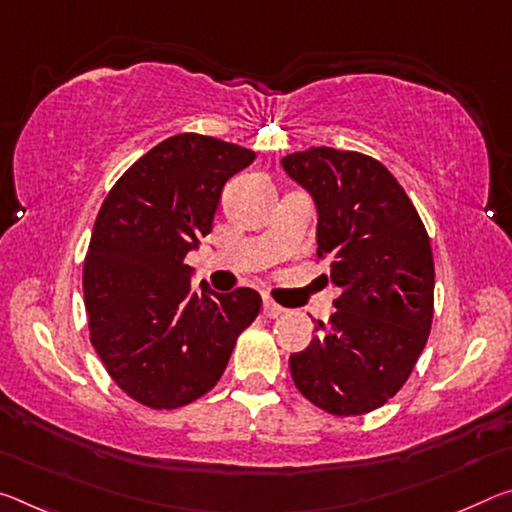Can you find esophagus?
<instances>
[{"mask_svg":"<svg viewBox=\"0 0 512 512\" xmlns=\"http://www.w3.org/2000/svg\"><path fill=\"white\" fill-rule=\"evenodd\" d=\"M262 312H264V316H269V319H278V316L285 312V307L278 305V303H273V300H264Z\"/></svg>","mask_w":512,"mask_h":512,"instance_id":"esophagus-1","label":"esophagus"}]
</instances>
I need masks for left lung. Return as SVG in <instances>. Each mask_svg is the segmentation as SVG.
I'll use <instances>...</instances> for the list:
<instances>
[{"label":"left lung","instance_id":"left-lung-1","mask_svg":"<svg viewBox=\"0 0 512 512\" xmlns=\"http://www.w3.org/2000/svg\"><path fill=\"white\" fill-rule=\"evenodd\" d=\"M282 168L310 193L316 255L342 289L328 323L289 358L298 392L337 417L364 415L405 385L433 323L435 264L415 205L389 170L362 152L310 148Z\"/></svg>","mask_w":512,"mask_h":512}]
</instances>
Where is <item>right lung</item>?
<instances>
[{
	"label": "right lung",
	"mask_w": 512,
	"mask_h": 512,
	"mask_svg": "<svg viewBox=\"0 0 512 512\" xmlns=\"http://www.w3.org/2000/svg\"><path fill=\"white\" fill-rule=\"evenodd\" d=\"M255 152L214 136L177 134L113 184L84 262L91 344L127 396L154 410L200 399L223 376L262 298L216 294L184 262L212 232L225 182Z\"/></svg>",
	"instance_id": "add662e5"
}]
</instances>
